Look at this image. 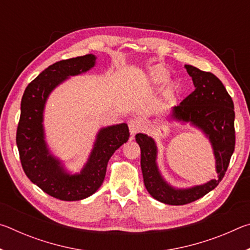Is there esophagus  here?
I'll use <instances>...</instances> for the list:
<instances>
[{
    "instance_id": "esophagus-1",
    "label": "esophagus",
    "mask_w": 250,
    "mask_h": 250,
    "mask_svg": "<svg viewBox=\"0 0 250 250\" xmlns=\"http://www.w3.org/2000/svg\"><path fill=\"white\" fill-rule=\"evenodd\" d=\"M128 125H129L130 134L132 135V137H134L135 133H138V132H139V130L141 129V125H140V124H139V122H138L137 120H133V119L129 120V122H128Z\"/></svg>"
}]
</instances>
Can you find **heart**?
<instances>
[{
    "label": "heart",
    "instance_id": "1",
    "mask_svg": "<svg viewBox=\"0 0 250 250\" xmlns=\"http://www.w3.org/2000/svg\"><path fill=\"white\" fill-rule=\"evenodd\" d=\"M147 78L152 84H162L170 78V71L163 66H153L147 71ZM179 90V84L175 82H170L166 84L163 90V96L166 98H171Z\"/></svg>",
    "mask_w": 250,
    "mask_h": 250
}]
</instances>
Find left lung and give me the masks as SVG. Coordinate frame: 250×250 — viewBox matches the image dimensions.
Returning a JSON list of instances; mask_svg holds the SVG:
<instances>
[{
	"mask_svg": "<svg viewBox=\"0 0 250 250\" xmlns=\"http://www.w3.org/2000/svg\"><path fill=\"white\" fill-rule=\"evenodd\" d=\"M192 77L194 90L179 105L172 108L168 120L189 124L200 129L211 145L216 164L217 179L188 188H173L161 174L156 158L155 141L145 133L135 135L141 149L143 182L150 195L167 205H184L206 195L223 180L235 149L234 103L216 76L196 67L185 65Z\"/></svg>",
	"mask_w": 250,
	"mask_h": 250,
	"instance_id": "8db88e82",
	"label": "left lung"
}]
</instances>
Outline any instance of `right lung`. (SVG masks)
<instances>
[{
    "label": "right lung",
    "instance_id": "add662e5",
    "mask_svg": "<svg viewBox=\"0 0 250 250\" xmlns=\"http://www.w3.org/2000/svg\"><path fill=\"white\" fill-rule=\"evenodd\" d=\"M95 65L92 54L55 62L28 84L21 103L16 145L23 170L34 184L62 201H80L92 195L103 184L109 159L130 137L126 124L101 128L87 163L75 174L67 172L48 149L43 125L48 96L66 79L86 73Z\"/></svg>",
    "mask_w": 250,
    "mask_h": 250
}]
</instances>
